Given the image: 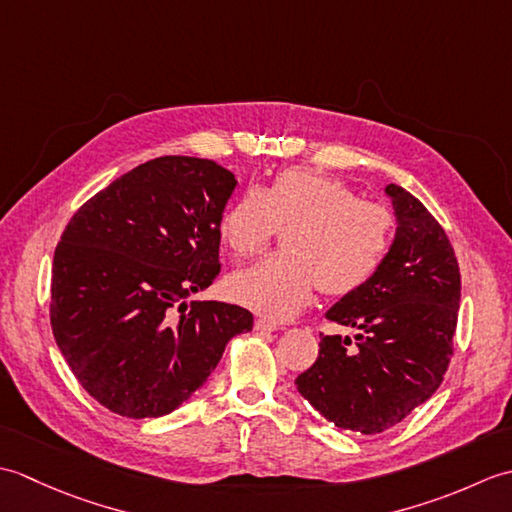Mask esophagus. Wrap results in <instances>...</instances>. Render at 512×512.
Instances as JSON below:
<instances>
[{"mask_svg":"<svg viewBox=\"0 0 512 512\" xmlns=\"http://www.w3.org/2000/svg\"><path fill=\"white\" fill-rule=\"evenodd\" d=\"M255 330L259 332H275V330H284V323H279L270 317H257L255 319Z\"/></svg>","mask_w":512,"mask_h":512,"instance_id":"esophagus-1","label":"esophagus"}]
</instances>
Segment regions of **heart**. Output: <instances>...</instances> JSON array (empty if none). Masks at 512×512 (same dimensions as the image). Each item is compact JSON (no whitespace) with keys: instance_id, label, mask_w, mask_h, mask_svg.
Returning a JSON list of instances; mask_svg holds the SVG:
<instances>
[{"instance_id":"1","label":"heart","mask_w":512,"mask_h":512,"mask_svg":"<svg viewBox=\"0 0 512 512\" xmlns=\"http://www.w3.org/2000/svg\"><path fill=\"white\" fill-rule=\"evenodd\" d=\"M284 235L286 253L239 270L228 281L235 301L270 317H292L317 295L347 297L383 268L394 239V217L358 198L341 178L306 169H281L266 187L246 189L217 224L222 244L237 259L257 257Z\"/></svg>"}]
</instances>
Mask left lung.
<instances>
[{"label":"left lung","mask_w":512,"mask_h":512,"mask_svg":"<svg viewBox=\"0 0 512 512\" xmlns=\"http://www.w3.org/2000/svg\"><path fill=\"white\" fill-rule=\"evenodd\" d=\"M385 193L396 211V239L383 268L328 310L354 328L356 343L323 336L319 358L295 385L325 420L372 436L427 402L453 356L460 266L444 228L398 184Z\"/></svg>","instance_id":"1"}]
</instances>
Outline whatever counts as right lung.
Segmentation results:
<instances>
[{"mask_svg": "<svg viewBox=\"0 0 512 512\" xmlns=\"http://www.w3.org/2000/svg\"><path fill=\"white\" fill-rule=\"evenodd\" d=\"M235 176L213 160L162 156L85 202L54 250L50 325L72 374L125 418L178 409L253 314L184 297L220 275L217 224Z\"/></svg>", "mask_w": 512, "mask_h": 512, "instance_id": "right-lung-1", "label": "right lung"}]
</instances>
